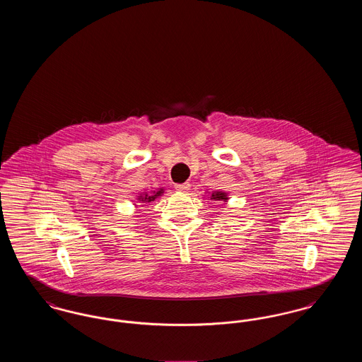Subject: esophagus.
<instances>
[{"label": "esophagus", "mask_w": 362, "mask_h": 362, "mask_svg": "<svg viewBox=\"0 0 362 362\" xmlns=\"http://www.w3.org/2000/svg\"><path fill=\"white\" fill-rule=\"evenodd\" d=\"M175 189L179 191H187L189 189V183H180V185H175Z\"/></svg>", "instance_id": "obj_1"}]
</instances>
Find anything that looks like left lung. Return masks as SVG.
Masks as SVG:
<instances>
[{
  "label": "left lung",
  "mask_w": 362,
  "mask_h": 362,
  "mask_svg": "<svg viewBox=\"0 0 362 362\" xmlns=\"http://www.w3.org/2000/svg\"><path fill=\"white\" fill-rule=\"evenodd\" d=\"M210 199L211 201H228V194L224 191H213L211 195H210Z\"/></svg>",
  "instance_id": "obj_1"
}]
</instances>
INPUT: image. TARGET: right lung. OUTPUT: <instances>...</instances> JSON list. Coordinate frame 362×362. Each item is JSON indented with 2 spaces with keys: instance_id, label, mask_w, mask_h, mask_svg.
<instances>
[{
  "instance_id": "1",
  "label": "right lung",
  "mask_w": 362,
  "mask_h": 362,
  "mask_svg": "<svg viewBox=\"0 0 362 362\" xmlns=\"http://www.w3.org/2000/svg\"><path fill=\"white\" fill-rule=\"evenodd\" d=\"M164 194V189H156V191H152V192H144V194H141V195H138V201L141 202V204H145V202H152V201H155L157 197H161Z\"/></svg>"
}]
</instances>
